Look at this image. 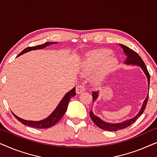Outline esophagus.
Listing matches in <instances>:
<instances>
[{"label":"esophagus","instance_id":"obj_1","mask_svg":"<svg viewBox=\"0 0 157 157\" xmlns=\"http://www.w3.org/2000/svg\"><path fill=\"white\" fill-rule=\"evenodd\" d=\"M86 90V86H85V83H81L80 85H78V86L76 87V94H81L83 92Z\"/></svg>","mask_w":157,"mask_h":157}]
</instances>
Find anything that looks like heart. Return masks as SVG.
<instances>
[{
  "mask_svg": "<svg viewBox=\"0 0 157 157\" xmlns=\"http://www.w3.org/2000/svg\"><path fill=\"white\" fill-rule=\"evenodd\" d=\"M110 53L107 51L101 50L89 53L83 63V69L86 72L94 71L101 66L99 78L101 80L105 76L115 69L117 66V59L109 57Z\"/></svg>",
  "mask_w": 157,
  "mask_h": 157,
  "instance_id": "b5f03b06",
  "label": "heart"
}]
</instances>
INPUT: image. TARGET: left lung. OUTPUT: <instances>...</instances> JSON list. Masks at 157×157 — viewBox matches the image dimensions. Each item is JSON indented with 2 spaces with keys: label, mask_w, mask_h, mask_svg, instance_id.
Wrapping results in <instances>:
<instances>
[{
  "label": "left lung",
  "mask_w": 157,
  "mask_h": 157,
  "mask_svg": "<svg viewBox=\"0 0 157 157\" xmlns=\"http://www.w3.org/2000/svg\"><path fill=\"white\" fill-rule=\"evenodd\" d=\"M120 46H121V48H123L124 53H125L126 55V59H125V63L126 64H132V65H136L140 66V67L142 68L143 71L144 72L146 76H147V80H148V86H149V82H150V75L148 71L147 66H146L144 62L143 61V60L139 56L138 53L135 52L134 50L128 48V47L124 46L123 44H120ZM98 91H93L92 92V97H93V101H95V100L98 98ZM148 98H149V95H147V98H145L144 101L143 106H141V109L139 113L137 114L136 117L133 118V119H131L129 120H127V121H125L122 123L120 124H110L107 123V122H105L102 121L101 119H100L98 117H96L92 112L91 110L89 113L90 117L92 119V121L94 122V124H96L98 127H99L101 129H104L105 131H111V132H115V131L123 129V128H127L128 126L132 125L133 123H134L135 121H136V119L140 117V116L142 114L144 111L145 110L146 106H147V101H148Z\"/></svg>",
  "instance_id": "left-lung-1"
}]
</instances>
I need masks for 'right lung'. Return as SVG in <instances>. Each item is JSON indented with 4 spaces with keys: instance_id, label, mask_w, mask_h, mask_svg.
<instances>
[{
    "instance_id": "1",
    "label": "right lung",
    "mask_w": 157,
    "mask_h": 157,
    "mask_svg": "<svg viewBox=\"0 0 157 157\" xmlns=\"http://www.w3.org/2000/svg\"><path fill=\"white\" fill-rule=\"evenodd\" d=\"M56 44V42H46L45 44L42 45H38V46H31V47H27L23 50L21 53H19L18 56H21L23 53H24L27 51H31V50H36V49H41L44 48L45 47L47 46H49L51 44ZM76 95V88H74L72 90H71L69 92H68L67 94L64 96L63 99L61 101V102L59 103V104L58 105L56 109L53 111V112L51 114L45 119L44 120L39 121H26V120L22 119L21 118L17 117L16 115H15L14 113H13L15 118L21 122V124H24V125L31 126V127L36 128H50L51 126H54L60 119L63 117V116L67 109L68 103L71 98L73 97Z\"/></svg>"
}]
</instances>
